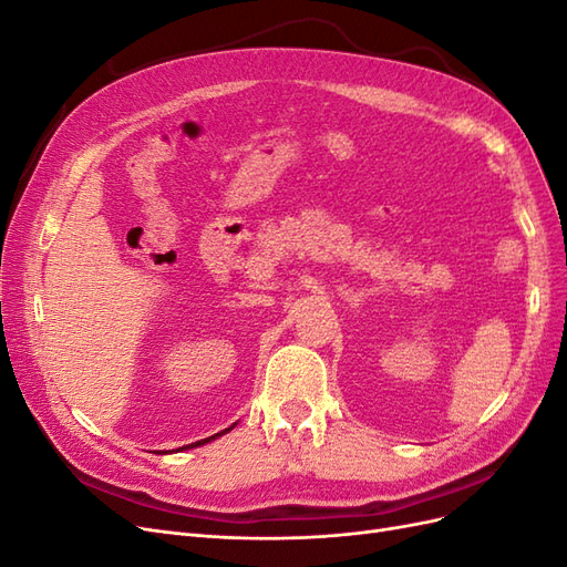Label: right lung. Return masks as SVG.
<instances>
[{
    "instance_id": "1",
    "label": "right lung",
    "mask_w": 567,
    "mask_h": 567,
    "mask_svg": "<svg viewBox=\"0 0 567 567\" xmlns=\"http://www.w3.org/2000/svg\"><path fill=\"white\" fill-rule=\"evenodd\" d=\"M234 427V425H231ZM231 427H227V431H231ZM225 431V433H227ZM217 435H221V433H217ZM217 435H213V437H205V440H200V442H194V444H186V447H200V444H205V442H210V440H215ZM186 447H182V450H186Z\"/></svg>"
}]
</instances>
